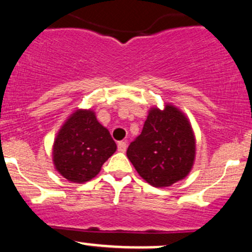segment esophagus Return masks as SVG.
Here are the masks:
<instances>
[{
  "label": "esophagus",
  "instance_id": "esophagus-1",
  "mask_svg": "<svg viewBox=\"0 0 252 252\" xmlns=\"http://www.w3.org/2000/svg\"><path fill=\"white\" fill-rule=\"evenodd\" d=\"M126 147H128V145H126V141H121V142H118L117 148H118V151H120V152H126Z\"/></svg>",
  "mask_w": 252,
  "mask_h": 252
}]
</instances>
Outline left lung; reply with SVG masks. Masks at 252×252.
Returning a JSON list of instances; mask_svg holds the SVG:
<instances>
[{
	"label": "left lung",
	"instance_id": "obj_1",
	"mask_svg": "<svg viewBox=\"0 0 252 252\" xmlns=\"http://www.w3.org/2000/svg\"><path fill=\"white\" fill-rule=\"evenodd\" d=\"M195 136L184 113L172 105L149 110L142 132L126 156L137 173L153 187H170L185 178L195 159Z\"/></svg>",
	"mask_w": 252,
	"mask_h": 252
}]
</instances>
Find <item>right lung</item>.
<instances>
[{
  "label": "right lung",
  "mask_w": 252,
  "mask_h": 252,
  "mask_svg": "<svg viewBox=\"0 0 252 252\" xmlns=\"http://www.w3.org/2000/svg\"><path fill=\"white\" fill-rule=\"evenodd\" d=\"M117 149L109 130L91 110H77L63 124L55 140L52 157L56 170L73 183H85L98 175Z\"/></svg>",
  "instance_id": "add662e5"
}]
</instances>
